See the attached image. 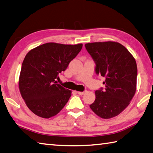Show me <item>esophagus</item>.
I'll use <instances>...</instances> for the list:
<instances>
[{"label":"esophagus","instance_id":"esophagus-1","mask_svg":"<svg viewBox=\"0 0 153 153\" xmlns=\"http://www.w3.org/2000/svg\"><path fill=\"white\" fill-rule=\"evenodd\" d=\"M86 93V91H84V92H80V91H77V93L80 94V95H83L85 93Z\"/></svg>","mask_w":153,"mask_h":153}]
</instances>
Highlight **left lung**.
Masks as SVG:
<instances>
[{"instance_id":"obj_1","label":"left lung","mask_w":153,"mask_h":153,"mask_svg":"<svg viewBox=\"0 0 153 153\" xmlns=\"http://www.w3.org/2000/svg\"><path fill=\"white\" fill-rule=\"evenodd\" d=\"M85 47L96 62V73L105 78V89L95 91L96 99L90 108L102 119L116 117L127 107L136 93V60L117 42L86 43Z\"/></svg>"}]
</instances>
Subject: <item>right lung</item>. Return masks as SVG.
Masks as SVG:
<instances>
[{
    "label": "right lung",
    "instance_id": "add662e5",
    "mask_svg": "<svg viewBox=\"0 0 153 153\" xmlns=\"http://www.w3.org/2000/svg\"><path fill=\"white\" fill-rule=\"evenodd\" d=\"M82 44L48 42L30 50L23 60L19 87L27 107L37 116L49 119L62 110L72 91L57 84L59 74L65 71Z\"/></svg>",
    "mask_w": 153,
    "mask_h": 153
}]
</instances>
